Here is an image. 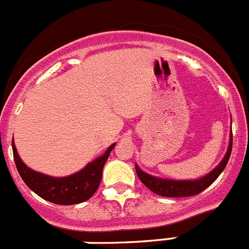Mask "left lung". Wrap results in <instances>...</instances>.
Segmentation results:
<instances>
[{"instance_id": "left-lung-1", "label": "left lung", "mask_w": 249, "mask_h": 249, "mask_svg": "<svg viewBox=\"0 0 249 249\" xmlns=\"http://www.w3.org/2000/svg\"><path fill=\"white\" fill-rule=\"evenodd\" d=\"M231 151L232 131L231 135H230V145L229 148H227V152L226 155H225L224 159H222V161L219 163V166L216 167L215 169H213L209 174H206L204 177L195 180H173L153 177V176H150V174L141 171V169L139 168L138 164H135V169L136 173H138L139 179H140L151 192L156 193V194L161 195V196H166V198L193 196V195H196L199 194V193L203 192V190H205L206 188L210 187V185L217 179V177L221 174V172L224 171L227 162H229L230 156H231Z\"/></svg>"}]
</instances>
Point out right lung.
<instances>
[{"label": "right lung", "mask_w": 249, "mask_h": 249, "mask_svg": "<svg viewBox=\"0 0 249 249\" xmlns=\"http://www.w3.org/2000/svg\"><path fill=\"white\" fill-rule=\"evenodd\" d=\"M114 146L115 143L109 146L108 150L102 156L89 162L77 173L71 174L69 177L59 178L39 173L25 166V163H23L20 160L12 140L16 167L28 188L38 194L40 198L60 205H73V204L83 203L96 193L101 184L103 167Z\"/></svg>", "instance_id": "obj_1"}]
</instances>
